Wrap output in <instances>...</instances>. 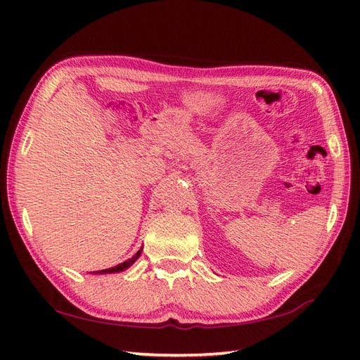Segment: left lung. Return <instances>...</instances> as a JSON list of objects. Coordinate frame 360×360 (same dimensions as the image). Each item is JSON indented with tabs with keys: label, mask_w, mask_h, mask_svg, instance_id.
<instances>
[{
	"label": "left lung",
	"mask_w": 360,
	"mask_h": 360,
	"mask_svg": "<svg viewBox=\"0 0 360 360\" xmlns=\"http://www.w3.org/2000/svg\"><path fill=\"white\" fill-rule=\"evenodd\" d=\"M139 258V254H137L136 257H133L131 259H127V262H124V263H120V264H117V266H114V267H110V269H103V271H97V272H94V274H117V272H122V271H125V269H128L129 266H133V263L136 262V259Z\"/></svg>",
	"instance_id": "8db88e82"
}]
</instances>
